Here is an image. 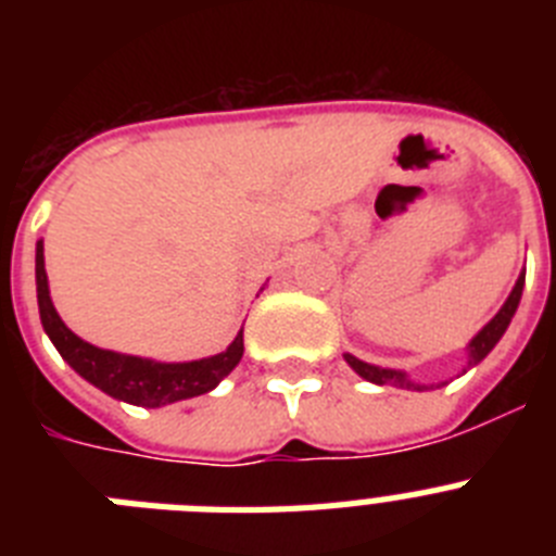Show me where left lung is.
I'll list each match as a JSON object with an SVG mask.
<instances>
[{
  "label": "left lung",
  "mask_w": 556,
  "mask_h": 556,
  "mask_svg": "<svg viewBox=\"0 0 556 556\" xmlns=\"http://www.w3.org/2000/svg\"><path fill=\"white\" fill-rule=\"evenodd\" d=\"M520 292H523V275H520V278H518V283H515V289H513V292H509L507 303L501 306V312L495 314L493 320H490L488 326L481 328V331L473 337V342H470V362H468V367L479 365L481 358H484L490 351H493L495 342H498V339L504 337V331H507L509 320H513L515 308H518V303H520ZM345 358H348V365H351L353 370L358 372V376L367 378V381H372V384H392V387H406V390H426V387L412 384V381H406L404 372L384 370V367H372V365H367V362H358V358L351 356V353H348Z\"/></svg>",
  "instance_id": "obj_1"
}]
</instances>
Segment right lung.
<instances>
[{"instance_id":"right-lung-1","label":"right lung","mask_w":556,"mask_h":556,"mask_svg":"<svg viewBox=\"0 0 556 556\" xmlns=\"http://www.w3.org/2000/svg\"><path fill=\"white\" fill-rule=\"evenodd\" d=\"M36 287H38V312H41L43 331L55 342L61 356L75 367L86 381L100 387L111 397H119L136 406H166L184 397L203 395L239 365L244 353L242 331L230 342L228 351L217 353L200 362H184V365H161L150 358L122 356V353L102 351V348L88 345L77 333L68 331L58 317L55 306L49 301L47 269H43V244L38 242L36 250Z\"/></svg>"}]
</instances>
